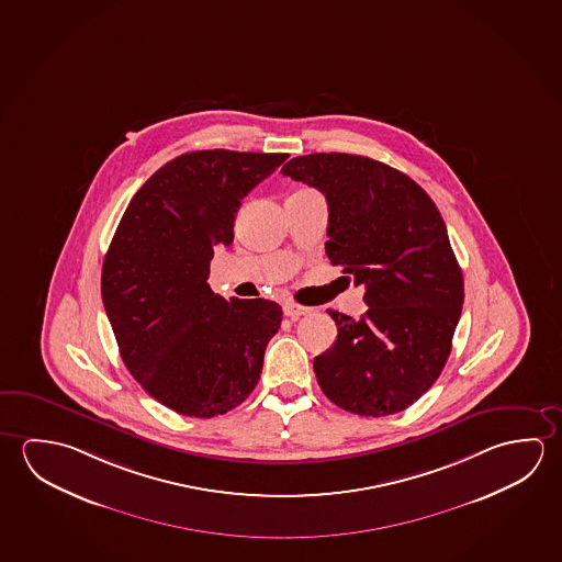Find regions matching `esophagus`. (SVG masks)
I'll list each match as a JSON object with an SVG mask.
<instances>
[{
	"label": "esophagus",
	"instance_id": "34e87169",
	"mask_svg": "<svg viewBox=\"0 0 562 562\" xmlns=\"http://www.w3.org/2000/svg\"><path fill=\"white\" fill-rule=\"evenodd\" d=\"M312 313V307H305V305H297V304H284V315H288L290 319H300L302 315H310Z\"/></svg>",
	"mask_w": 562,
	"mask_h": 562
}]
</instances>
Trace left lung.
Masks as SVG:
<instances>
[{
	"mask_svg": "<svg viewBox=\"0 0 562 562\" xmlns=\"http://www.w3.org/2000/svg\"><path fill=\"white\" fill-rule=\"evenodd\" d=\"M282 175L325 195V252L367 290L360 319L327 310L337 340L313 360L323 394L350 414H397L441 374L464 302L441 213L409 176L359 155L295 157Z\"/></svg>",
	"mask_w": 562,
	"mask_h": 562,
	"instance_id": "8db88e82",
	"label": "left lung"
}]
</instances>
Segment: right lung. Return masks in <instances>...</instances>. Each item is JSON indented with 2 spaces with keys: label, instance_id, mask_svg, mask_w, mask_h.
<instances>
[{
  "label": "right lung",
  "instance_id": "add662e5",
  "mask_svg": "<svg viewBox=\"0 0 562 562\" xmlns=\"http://www.w3.org/2000/svg\"><path fill=\"white\" fill-rule=\"evenodd\" d=\"M288 155L195 150L140 186L103 258L102 300L121 359L140 387L188 417H215L258 384L282 307L229 302L207 284L247 193Z\"/></svg>",
  "mask_w": 562,
  "mask_h": 562
}]
</instances>
